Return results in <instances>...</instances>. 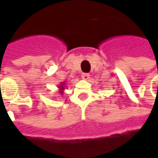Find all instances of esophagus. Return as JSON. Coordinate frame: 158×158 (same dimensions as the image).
<instances>
[{
	"mask_svg": "<svg viewBox=\"0 0 158 158\" xmlns=\"http://www.w3.org/2000/svg\"><path fill=\"white\" fill-rule=\"evenodd\" d=\"M81 79H84V80H88L89 79V73H82Z\"/></svg>",
	"mask_w": 158,
	"mask_h": 158,
	"instance_id": "1",
	"label": "esophagus"
}]
</instances>
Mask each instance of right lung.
Returning <instances> with one entry per match:
<instances>
[{
  "label": "right lung",
  "instance_id": "1",
  "mask_svg": "<svg viewBox=\"0 0 158 158\" xmlns=\"http://www.w3.org/2000/svg\"><path fill=\"white\" fill-rule=\"evenodd\" d=\"M65 88H66V82L61 83V84L58 85L59 93H60V94H62V93H63V90L65 89Z\"/></svg>",
  "mask_w": 158,
  "mask_h": 158
}]
</instances>
